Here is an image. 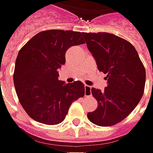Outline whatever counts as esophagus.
Listing matches in <instances>:
<instances>
[{
	"label": "esophagus",
	"mask_w": 153,
	"mask_h": 153,
	"mask_svg": "<svg viewBox=\"0 0 153 153\" xmlns=\"http://www.w3.org/2000/svg\"><path fill=\"white\" fill-rule=\"evenodd\" d=\"M85 97H91V87L85 85Z\"/></svg>",
	"instance_id": "1"
}]
</instances>
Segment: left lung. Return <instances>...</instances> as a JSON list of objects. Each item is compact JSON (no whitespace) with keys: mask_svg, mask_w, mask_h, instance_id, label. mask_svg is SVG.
<instances>
[{"mask_svg":"<svg viewBox=\"0 0 153 153\" xmlns=\"http://www.w3.org/2000/svg\"><path fill=\"white\" fill-rule=\"evenodd\" d=\"M83 36L97 69L107 74L108 81L103 91L91 88L98 105L87 117L98 126L115 125L140 101L146 83L145 67L135 48L122 37L107 32H83Z\"/></svg>","mask_w":153,"mask_h":153,"instance_id":"left-lung-1","label":"left lung"}]
</instances>
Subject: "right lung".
Wrapping results in <instances>:
<instances>
[{"mask_svg":"<svg viewBox=\"0 0 153 153\" xmlns=\"http://www.w3.org/2000/svg\"><path fill=\"white\" fill-rule=\"evenodd\" d=\"M83 43V32L48 30L32 37L19 51L13 73L15 91L25 111L36 122L61 123L72 103L84 97L81 81L65 84L58 79L57 71L66 62V51Z\"/></svg>","mask_w":153,"mask_h":153,"instance_id":"obj_1","label":"right lung"}]
</instances>
